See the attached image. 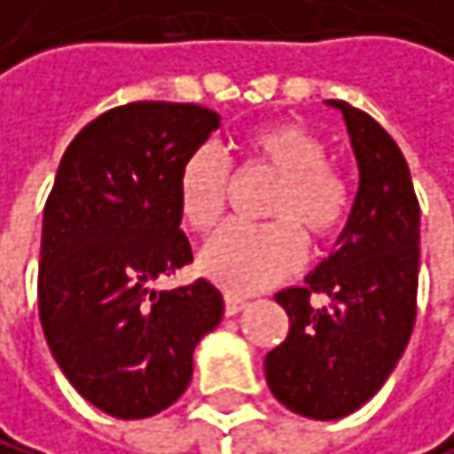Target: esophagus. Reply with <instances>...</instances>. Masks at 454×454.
<instances>
[{"label": "esophagus", "mask_w": 454, "mask_h": 454, "mask_svg": "<svg viewBox=\"0 0 454 454\" xmlns=\"http://www.w3.org/2000/svg\"><path fill=\"white\" fill-rule=\"evenodd\" d=\"M246 298H237V295H225V315H239L246 309Z\"/></svg>", "instance_id": "obj_1"}]
</instances>
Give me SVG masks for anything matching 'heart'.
<instances>
[{
    "mask_svg": "<svg viewBox=\"0 0 454 454\" xmlns=\"http://www.w3.org/2000/svg\"><path fill=\"white\" fill-rule=\"evenodd\" d=\"M248 159L276 176L265 215L276 223L248 229L225 225L198 254V273L231 295H251L282 282L301 265L307 242L338 231L348 186L329 167V147L298 122L256 128L246 139ZM229 195V161L215 147H198L178 172V215L195 231L215 229Z\"/></svg>",
    "mask_w": 454,
    "mask_h": 454,
    "instance_id": "obj_1",
    "label": "heart"
}]
</instances>
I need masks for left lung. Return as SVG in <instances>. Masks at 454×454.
Returning <instances> with one entry per match:
<instances>
[{
  "label": "left lung",
  "mask_w": 454,
  "mask_h": 454,
  "mask_svg": "<svg viewBox=\"0 0 454 454\" xmlns=\"http://www.w3.org/2000/svg\"><path fill=\"white\" fill-rule=\"evenodd\" d=\"M340 111L355 150L360 186L334 251L304 287L276 293L290 332L265 357L270 394L315 421L355 413L394 374L416 324L419 200L411 169L387 130L365 111ZM312 292L327 304L312 308Z\"/></svg>",
  "instance_id": "left-lung-1"
}]
</instances>
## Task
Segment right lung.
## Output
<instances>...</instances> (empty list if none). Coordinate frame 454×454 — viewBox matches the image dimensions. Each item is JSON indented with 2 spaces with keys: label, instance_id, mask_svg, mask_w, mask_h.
<instances>
[{
  "label": "right lung",
  "instance_id": "obj_1",
  "mask_svg": "<svg viewBox=\"0 0 454 454\" xmlns=\"http://www.w3.org/2000/svg\"><path fill=\"white\" fill-rule=\"evenodd\" d=\"M220 128L192 103H128L74 136L43 206L38 312L74 391L114 419H147L192 380V355L223 318L198 278L150 287L192 262L178 172Z\"/></svg>",
  "mask_w": 454,
  "mask_h": 454
}]
</instances>
